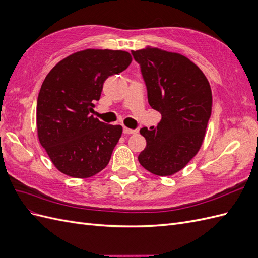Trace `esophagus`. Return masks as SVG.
Masks as SVG:
<instances>
[{
    "label": "esophagus",
    "instance_id": "1",
    "mask_svg": "<svg viewBox=\"0 0 258 258\" xmlns=\"http://www.w3.org/2000/svg\"><path fill=\"white\" fill-rule=\"evenodd\" d=\"M122 131H123L124 135H132V134H136V132H137V130H135V129H129V128H127V127H123Z\"/></svg>",
    "mask_w": 258,
    "mask_h": 258
}]
</instances>
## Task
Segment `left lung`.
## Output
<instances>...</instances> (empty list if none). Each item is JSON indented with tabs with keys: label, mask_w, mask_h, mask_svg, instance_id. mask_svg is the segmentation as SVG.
Instances as JSON below:
<instances>
[{
	"label": "left lung",
	"mask_w": 258,
	"mask_h": 258,
	"mask_svg": "<svg viewBox=\"0 0 258 258\" xmlns=\"http://www.w3.org/2000/svg\"><path fill=\"white\" fill-rule=\"evenodd\" d=\"M141 68L148 103L161 114L157 127L140 130L146 147L139 162L153 174L172 175L199 151L212 110V92L201 70L176 52L132 50Z\"/></svg>",
	"instance_id": "8db88e82"
}]
</instances>
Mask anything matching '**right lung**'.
<instances>
[{"label":"right lung","instance_id":"add662e5","mask_svg":"<svg viewBox=\"0 0 258 258\" xmlns=\"http://www.w3.org/2000/svg\"><path fill=\"white\" fill-rule=\"evenodd\" d=\"M131 61L127 51L86 49L58 62L45 77L36 104L37 135L60 172L85 178L107 166L122 127L90 113L105 80Z\"/></svg>","mask_w":258,"mask_h":258}]
</instances>
